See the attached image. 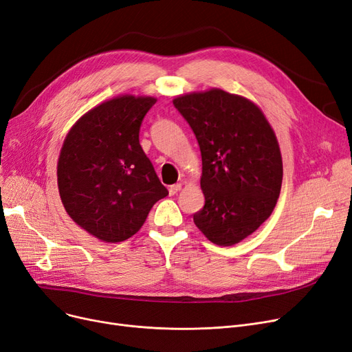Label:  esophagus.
Returning <instances> with one entry per match:
<instances>
[{"mask_svg": "<svg viewBox=\"0 0 352 352\" xmlns=\"http://www.w3.org/2000/svg\"><path fill=\"white\" fill-rule=\"evenodd\" d=\"M179 190H181V184H173V186H169V188H168L169 196H174V194H177Z\"/></svg>", "mask_w": 352, "mask_h": 352, "instance_id": "1", "label": "esophagus"}]
</instances>
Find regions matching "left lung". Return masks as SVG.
<instances>
[{
    "label": "left lung",
    "instance_id": "left-lung-1",
    "mask_svg": "<svg viewBox=\"0 0 352 352\" xmlns=\"http://www.w3.org/2000/svg\"><path fill=\"white\" fill-rule=\"evenodd\" d=\"M199 142L204 207L192 216L210 242L230 246L250 236L277 204L283 161L263 110L220 88L174 98Z\"/></svg>",
    "mask_w": 352,
    "mask_h": 352
}]
</instances>
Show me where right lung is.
Listing matches in <instances>:
<instances>
[{
  "mask_svg": "<svg viewBox=\"0 0 352 352\" xmlns=\"http://www.w3.org/2000/svg\"><path fill=\"white\" fill-rule=\"evenodd\" d=\"M155 97L119 96L87 111L71 127L58 160V188L74 222L102 242H122L168 196L139 143Z\"/></svg>",
  "mask_w": 352,
  "mask_h": 352,
  "instance_id": "obj_1",
  "label": "right lung"
}]
</instances>
